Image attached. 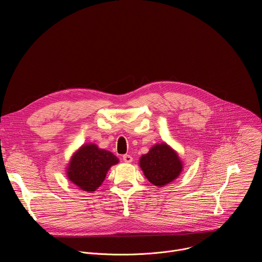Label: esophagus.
Here are the masks:
<instances>
[{"mask_svg": "<svg viewBox=\"0 0 262 262\" xmlns=\"http://www.w3.org/2000/svg\"><path fill=\"white\" fill-rule=\"evenodd\" d=\"M122 160L125 162V163H132L133 162V157H130L129 155H124L122 157Z\"/></svg>", "mask_w": 262, "mask_h": 262, "instance_id": "34e87169", "label": "esophagus"}]
</instances>
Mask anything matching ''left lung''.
I'll return each instance as SVG.
<instances>
[{"instance_id":"left-lung-1","label":"left lung","mask_w":262,"mask_h":262,"mask_svg":"<svg viewBox=\"0 0 262 262\" xmlns=\"http://www.w3.org/2000/svg\"><path fill=\"white\" fill-rule=\"evenodd\" d=\"M139 166L149 182L158 188L175 180L183 170V163L177 151L165 142L155 144L143 155Z\"/></svg>"}]
</instances>
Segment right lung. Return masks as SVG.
I'll return each instance as SVG.
<instances>
[{"instance_id":"1","label":"right lung","mask_w":262,"mask_h":262,"mask_svg":"<svg viewBox=\"0 0 262 262\" xmlns=\"http://www.w3.org/2000/svg\"><path fill=\"white\" fill-rule=\"evenodd\" d=\"M119 159L94 143L83 144L71 156L66 167V176L82 191L92 193L103 182L112 166Z\"/></svg>"}]
</instances>
